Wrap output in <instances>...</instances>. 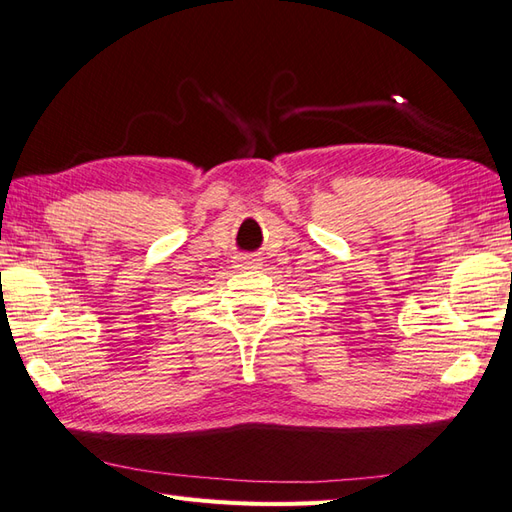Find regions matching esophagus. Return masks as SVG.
I'll use <instances>...</instances> for the list:
<instances>
[{"label": "esophagus", "mask_w": 512, "mask_h": 512, "mask_svg": "<svg viewBox=\"0 0 512 512\" xmlns=\"http://www.w3.org/2000/svg\"><path fill=\"white\" fill-rule=\"evenodd\" d=\"M260 260H263V258H258V256H241V258H238V267H243V269H260V265H263V263H260Z\"/></svg>", "instance_id": "1"}]
</instances>
